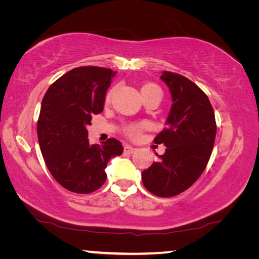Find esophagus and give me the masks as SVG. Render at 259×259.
Here are the masks:
<instances>
[{"label": "esophagus", "instance_id": "1", "mask_svg": "<svg viewBox=\"0 0 259 259\" xmlns=\"http://www.w3.org/2000/svg\"><path fill=\"white\" fill-rule=\"evenodd\" d=\"M136 150H137V148L134 147V146H131V145H129V144H125V145H124V151H125V152L134 153V152H136Z\"/></svg>", "mask_w": 259, "mask_h": 259}]
</instances>
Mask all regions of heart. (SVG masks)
<instances>
[{"label": "heart", "mask_w": 259, "mask_h": 259, "mask_svg": "<svg viewBox=\"0 0 259 259\" xmlns=\"http://www.w3.org/2000/svg\"><path fill=\"white\" fill-rule=\"evenodd\" d=\"M154 90H160V88L155 84H153V83H147V84H145L142 88V94L150 93V91H154ZM109 97H111V93L107 95V99H109ZM139 131H140V125H133L126 130V133L134 137V136H137L139 134Z\"/></svg>", "instance_id": "1"}]
</instances>
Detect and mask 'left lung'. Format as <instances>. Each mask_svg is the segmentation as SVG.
I'll return each instance as SVG.
<instances>
[{
    "mask_svg": "<svg viewBox=\"0 0 259 259\" xmlns=\"http://www.w3.org/2000/svg\"><path fill=\"white\" fill-rule=\"evenodd\" d=\"M160 78L169 88L172 105L154 143L164 144L166 150L159 162L144 170L142 179L153 194L169 198L198 181L211 155L217 129L210 100L195 83L165 71Z\"/></svg>",
    "mask_w": 259,
    "mask_h": 259,
    "instance_id": "8db88e82",
    "label": "left lung"
}]
</instances>
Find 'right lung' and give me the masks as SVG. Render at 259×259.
I'll use <instances>...</instances> for the list:
<instances>
[{"label": "right lung", "mask_w": 259, "mask_h": 259, "mask_svg": "<svg viewBox=\"0 0 259 259\" xmlns=\"http://www.w3.org/2000/svg\"><path fill=\"white\" fill-rule=\"evenodd\" d=\"M116 72L97 66L74 68L52 83L42 99L37 137L52 176L66 190L88 194L106 181L108 161L123 152L120 140L90 145L87 126L102 113Z\"/></svg>", "instance_id": "obj_1"}]
</instances>
